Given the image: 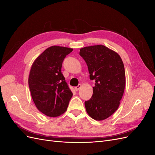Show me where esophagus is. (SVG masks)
I'll return each instance as SVG.
<instances>
[{
    "instance_id": "34e87169",
    "label": "esophagus",
    "mask_w": 155,
    "mask_h": 155,
    "mask_svg": "<svg viewBox=\"0 0 155 155\" xmlns=\"http://www.w3.org/2000/svg\"><path fill=\"white\" fill-rule=\"evenodd\" d=\"M81 85H79L78 86H77V87H76L74 88V89H75V91H79V88H81Z\"/></svg>"
}]
</instances>
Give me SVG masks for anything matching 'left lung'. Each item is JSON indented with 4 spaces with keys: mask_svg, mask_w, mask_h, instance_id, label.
I'll return each instance as SVG.
<instances>
[{
    "mask_svg": "<svg viewBox=\"0 0 155 155\" xmlns=\"http://www.w3.org/2000/svg\"><path fill=\"white\" fill-rule=\"evenodd\" d=\"M79 55L88 66L90 79L95 81L93 94L85 102L88 114L101 121L118 109L125 87L124 64L120 55L104 45L86 46Z\"/></svg>",
    "mask_w": 155,
    "mask_h": 155,
    "instance_id": "1",
    "label": "left lung"
}]
</instances>
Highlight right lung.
<instances>
[{
  "label": "right lung",
  "mask_w": 155,
  "mask_h": 155,
  "mask_svg": "<svg viewBox=\"0 0 155 155\" xmlns=\"http://www.w3.org/2000/svg\"><path fill=\"white\" fill-rule=\"evenodd\" d=\"M72 48L52 46L33 63L28 78L32 100L39 111L58 117L67 110L73 94L61 73L62 63Z\"/></svg>",
  "instance_id": "right-lung-1"
}]
</instances>
